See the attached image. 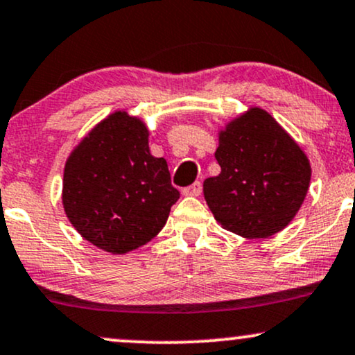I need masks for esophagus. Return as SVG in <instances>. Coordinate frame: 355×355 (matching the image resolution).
<instances>
[{
	"label": "esophagus",
	"instance_id": "obj_1",
	"mask_svg": "<svg viewBox=\"0 0 355 355\" xmlns=\"http://www.w3.org/2000/svg\"><path fill=\"white\" fill-rule=\"evenodd\" d=\"M200 193H202V183L200 182H195L193 185L183 189V195L185 196H198Z\"/></svg>",
	"mask_w": 355,
	"mask_h": 355
}]
</instances>
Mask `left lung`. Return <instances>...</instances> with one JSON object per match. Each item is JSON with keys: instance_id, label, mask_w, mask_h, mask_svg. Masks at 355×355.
I'll use <instances>...</instances> for the list:
<instances>
[{"instance_id": "8db88e82", "label": "left lung", "mask_w": 355, "mask_h": 355, "mask_svg": "<svg viewBox=\"0 0 355 355\" xmlns=\"http://www.w3.org/2000/svg\"><path fill=\"white\" fill-rule=\"evenodd\" d=\"M221 166L203 195L221 225L250 240L270 238L291 223L311 183V164L296 140L259 107L248 109L218 134Z\"/></svg>"}]
</instances>
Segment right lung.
Returning a JSON list of instances; mask_svg holds the SVG:
<instances>
[{
	"label": "right lung",
	"mask_w": 355,
	"mask_h": 355,
	"mask_svg": "<svg viewBox=\"0 0 355 355\" xmlns=\"http://www.w3.org/2000/svg\"><path fill=\"white\" fill-rule=\"evenodd\" d=\"M180 191L165 159L148 148V129L117 110L97 123L64 166L62 207L84 240L125 254L160 233Z\"/></svg>",
	"instance_id": "add662e5"
}]
</instances>
